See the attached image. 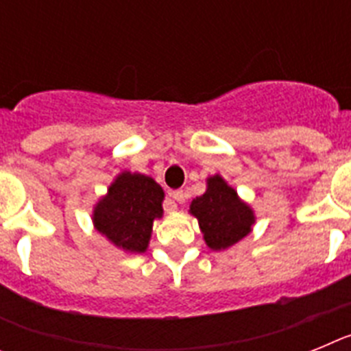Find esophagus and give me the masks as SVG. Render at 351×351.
<instances>
[{
  "instance_id": "obj_1",
  "label": "esophagus",
  "mask_w": 351,
  "mask_h": 351,
  "mask_svg": "<svg viewBox=\"0 0 351 351\" xmlns=\"http://www.w3.org/2000/svg\"><path fill=\"white\" fill-rule=\"evenodd\" d=\"M170 197H172L173 200H176V202H179V204H184L186 202V193L182 190L172 191V193H170Z\"/></svg>"
}]
</instances>
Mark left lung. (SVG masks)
Listing matches in <instances>:
<instances>
[{"label": "left lung", "instance_id": "1", "mask_svg": "<svg viewBox=\"0 0 351 351\" xmlns=\"http://www.w3.org/2000/svg\"><path fill=\"white\" fill-rule=\"evenodd\" d=\"M206 184V193L191 200L190 214L198 219L209 250H228L253 230L255 210L219 173L209 176Z\"/></svg>", "mask_w": 351, "mask_h": 351}]
</instances>
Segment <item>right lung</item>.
Listing matches in <instances>:
<instances>
[{
	"instance_id": "obj_1",
	"label": "right lung",
	"mask_w": 351,
	"mask_h": 351,
	"mask_svg": "<svg viewBox=\"0 0 351 351\" xmlns=\"http://www.w3.org/2000/svg\"><path fill=\"white\" fill-rule=\"evenodd\" d=\"M165 191L145 173L123 170L93 207V225L125 253H145L153 223L163 216Z\"/></svg>"
}]
</instances>
